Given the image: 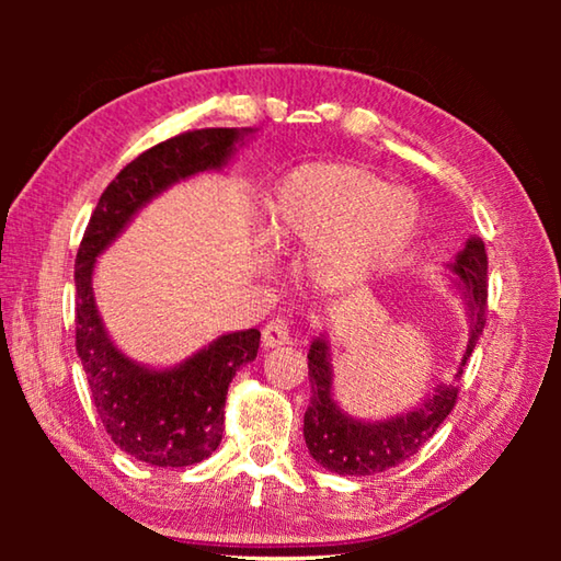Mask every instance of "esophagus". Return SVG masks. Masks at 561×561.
Segmentation results:
<instances>
[{
  "instance_id": "obj_1",
  "label": "esophagus",
  "mask_w": 561,
  "mask_h": 561,
  "mask_svg": "<svg viewBox=\"0 0 561 561\" xmlns=\"http://www.w3.org/2000/svg\"><path fill=\"white\" fill-rule=\"evenodd\" d=\"M262 341H264V346L267 348H277V346H284V344H289L291 341V329H289V324L284 319H270L267 324H264V329H262Z\"/></svg>"
}]
</instances>
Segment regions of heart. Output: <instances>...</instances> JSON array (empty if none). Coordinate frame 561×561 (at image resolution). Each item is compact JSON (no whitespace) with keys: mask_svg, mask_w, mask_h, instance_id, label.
Here are the masks:
<instances>
[{"mask_svg":"<svg viewBox=\"0 0 561 561\" xmlns=\"http://www.w3.org/2000/svg\"><path fill=\"white\" fill-rule=\"evenodd\" d=\"M415 225L413 201L371 170L309 163L282 180L267 203L272 244H314L309 270L339 289L381 270Z\"/></svg>","mask_w":561,"mask_h":561,"instance_id":"1","label":"heart"}]
</instances>
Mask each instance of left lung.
Listing matches in <instances>:
<instances>
[{"label": "left lung", "instance_id": "left-lung-1", "mask_svg": "<svg viewBox=\"0 0 561 561\" xmlns=\"http://www.w3.org/2000/svg\"><path fill=\"white\" fill-rule=\"evenodd\" d=\"M450 270L458 274V287L468 297L470 307V344L462 356L465 366L488 321L485 244L470 240ZM460 378L462 368L455 374L453 383L438 386V391L413 413L386 423L351 421L331 401L329 346L324 339H317L309 348L311 401L307 413H304V440H307L311 458L339 474H376L396 468L421 450L433 438V433L440 428L445 417L450 415L455 403H458Z\"/></svg>", "mask_w": 561, "mask_h": 561}]
</instances>
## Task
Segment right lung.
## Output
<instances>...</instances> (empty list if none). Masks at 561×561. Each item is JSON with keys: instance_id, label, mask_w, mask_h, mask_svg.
I'll return each instance as SVG.
<instances>
[{"instance_id": "1", "label": "right lung", "mask_w": 561, "mask_h": 561, "mask_svg": "<svg viewBox=\"0 0 561 561\" xmlns=\"http://www.w3.org/2000/svg\"><path fill=\"white\" fill-rule=\"evenodd\" d=\"M242 133L185 130L130 160L103 190L76 252V351L89 378L91 401L111 440L158 468H185L217 450L227 388L240 366L257 356L260 331H234L173 371H148L123 356L103 331L91 291L93 262L160 190L201 170L222 168Z\"/></svg>"}]
</instances>
